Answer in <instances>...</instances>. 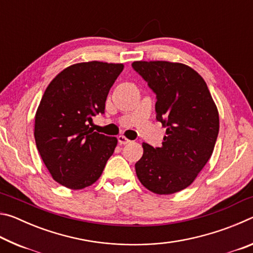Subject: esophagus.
<instances>
[{
	"label": "esophagus",
	"instance_id": "34e87169",
	"mask_svg": "<svg viewBox=\"0 0 253 253\" xmlns=\"http://www.w3.org/2000/svg\"><path fill=\"white\" fill-rule=\"evenodd\" d=\"M118 143L121 144V145H126L128 143H130V140L128 139V138H126L125 136L121 135V136H118Z\"/></svg>",
	"mask_w": 253,
	"mask_h": 253
}]
</instances>
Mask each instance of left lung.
Segmentation results:
<instances>
[{"mask_svg":"<svg viewBox=\"0 0 253 253\" xmlns=\"http://www.w3.org/2000/svg\"><path fill=\"white\" fill-rule=\"evenodd\" d=\"M131 67L156 95V119L166 128L162 147L143 144L137 177L153 193H176L193 183L212 155L220 127L217 108L191 67L169 61H135Z\"/></svg>","mask_w":253,"mask_h":253,"instance_id":"obj_1","label":"left lung"}]
</instances>
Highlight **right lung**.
Wrapping results in <instances>:
<instances>
[{
    "mask_svg": "<svg viewBox=\"0 0 253 253\" xmlns=\"http://www.w3.org/2000/svg\"><path fill=\"white\" fill-rule=\"evenodd\" d=\"M123 69V63H76L46 87L36 114L34 138L51 176L61 185L90 186L113 155L116 137L93 131L89 124L105 114L107 96Z\"/></svg>",
    "mask_w": 253,
    "mask_h": 253,
    "instance_id": "obj_1",
    "label": "right lung"
}]
</instances>
